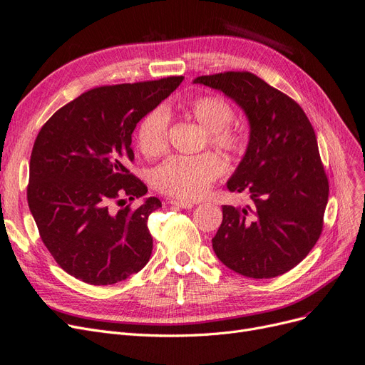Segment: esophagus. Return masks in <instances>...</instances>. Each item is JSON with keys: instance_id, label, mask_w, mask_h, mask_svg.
<instances>
[{"instance_id": "34e87169", "label": "esophagus", "mask_w": 365, "mask_h": 365, "mask_svg": "<svg viewBox=\"0 0 365 365\" xmlns=\"http://www.w3.org/2000/svg\"><path fill=\"white\" fill-rule=\"evenodd\" d=\"M169 202H170L172 205H175V207H178V208H185V210H190V208H193V207H195V204H193V202H187V200L170 199Z\"/></svg>"}]
</instances>
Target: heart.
I'll return each instance as SVG.
<instances>
[{"label":"heart","mask_w":365,"mask_h":365,"mask_svg":"<svg viewBox=\"0 0 365 365\" xmlns=\"http://www.w3.org/2000/svg\"><path fill=\"white\" fill-rule=\"evenodd\" d=\"M185 113L208 131V143L225 154H242L246 148L243 133L232 127L234 108L219 95H200L188 101ZM169 119L165 110L154 108L143 116L135 133V143L148 158L168 149ZM225 170L223 161L212 153L195 157H172L155 169L153 182L163 195L181 200L202 196Z\"/></svg>","instance_id":"obj_1"}]
</instances>
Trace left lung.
Here are the masks:
<instances>
[{
  "mask_svg": "<svg viewBox=\"0 0 365 365\" xmlns=\"http://www.w3.org/2000/svg\"><path fill=\"white\" fill-rule=\"evenodd\" d=\"M195 83L232 98L250 123L247 150L228 188L249 192L252 205L222 207L212 249L246 278L284 274L309 254L323 231L329 181L312 125L294 99L252 72L202 75Z\"/></svg>",
  "mask_w": 365,
  "mask_h": 365,
  "instance_id": "obj_1",
  "label": "left lung"
}]
</instances>
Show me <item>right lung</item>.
Returning a JSON list of instances; mask_svg holds the SVG:
<instances>
[{"label": "right lung", "mask_w": 365, "mask_h": 365, "mask_svg": "<svg viewBox=\"0 0 365 365\" xmlns=\"http://www.w3.org/2000/svg\"><path fill=\"white\" fill-rule=\"evenodd\" d=\"M181 81L168 77L95 87L58 108L37 134L29 207L49 254L73 278L116 284L149 261L148 217L161 202L148 197L140 207H125V197L148 192L127 168L134 160L131 134Z\"/></svg>", "instance_id": "right-lung-1"}]
</instances>
